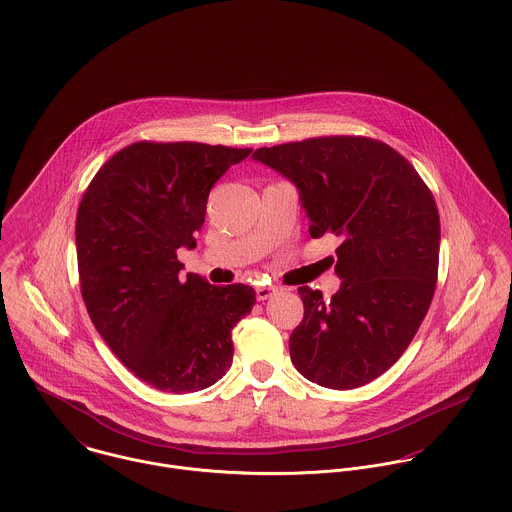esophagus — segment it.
<instances>
[{
  "label": "esophagus",
  "instance_id": "1",
  "mask_svg": "<svg viewBox=\"0 0 512 512\" xmlns=\"http://www.w3.org/2000/svg\"><path fill=\"white\" fill-rule=\"evenodd\" d=\"M276 292H278L276 286H258L256 288V297H258V301H264V299L272 297Z\"/></svg>",
  "mask_w": 512,
  "mask_h": 512
}]
</instances>
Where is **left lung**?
Wrapping results in <instances>:
<instances>
[{
    "instance_id": "1",
    "label": "left lung",
    "mask_w": 512,
    "mask_h": 512,
    "mask_svg": "<svg viewBox=\"0 0 512 512\" xmlns=\"http://www.w3.org/2000/svg\"><path fill=\"white\" fill-rule=\"evenodd\" d=\"M254 159L299 189L311 238H341L331 299L297 293L290 355L311 382L349 390L394 365L418 333L438 282L439 215L412 163L384 142L327 136L260 147Z\"/></svg>"
}]
</instances>
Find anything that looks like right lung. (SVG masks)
<instances>
[{"instance_id": "add662e5", "label": "right lung", "mask_w": 512, "mask_h": 512, "mask_svg": "<svg viewBox=\"0 0 512 512\" xmlns=\"http://www.w3.org/2000/svg\"><path fill=\"white\" fill-rule=\"evenodd\" d=\"M250 147L136 142L94 175L76 213V256L86 311L112 353L161 392H197L226 374L232 329L252 311L244 284L179 276L195 248L211 187Z\"/></svg>"}]
</instances>
